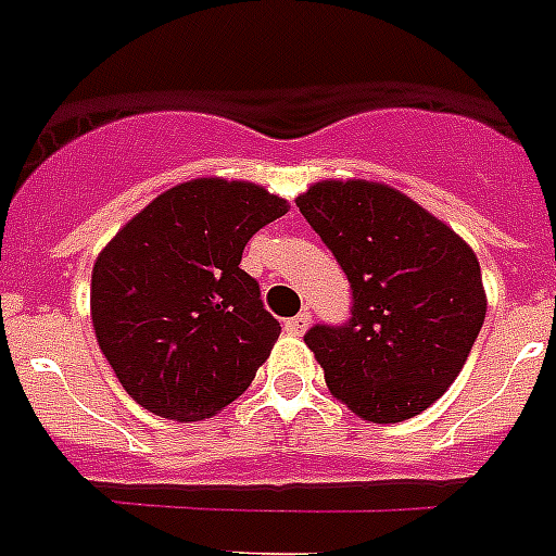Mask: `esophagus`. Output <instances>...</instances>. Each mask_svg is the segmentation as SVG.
<instances>
[{
    "label": "esophagus",
    "instance_id": "esophagus-1",
    "mask_svg": "<svg viewBox=\"0 0 556 556\" xmlns=\"http://www.w3.org/2000/svg\"><path fill=\"white\" fill-rule=\"evenodd\" d=\"M308 326H312V314L301 312L298 317H289V320L283 323V331L292 333V337H301V333H306Z\"/></svg>",
    "mask_w": 556,
    "mask_h": 556
}]
</instances>
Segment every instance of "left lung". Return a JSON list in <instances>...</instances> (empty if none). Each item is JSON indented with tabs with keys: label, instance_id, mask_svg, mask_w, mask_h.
Instances as JSON below:
<instances>
[{
	"label": "left lung",
	"instance_id": "obj_1",
	"mask_svg": "<svg viewBox=\"0 0 556 556\" xmlns=\"http://www.w3.org/2000/svg\"><path fill=\"white\" fill-rule=\"evenodd\" d=\"M294 203L353 289L351 320L306 333L328 390L372 424L420 415L454 384L481 331L479 258L384 184L323 180Z\"/></svg>",
	"mask_w": 556,
	"mask_h": 556
}]
</instances>
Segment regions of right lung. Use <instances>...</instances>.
<instances>
[{
	"instance_id": "right-lung-1",
	"label": "right lung",
	"mask_w": 556,
	"mask_h": 556,
	"mask_svg": "<svg viewBox=\"0 0 556 556\" xmlns=\"http://www.w3.org/2000/svg\"><path fill=\"white\" fill-rule=\"evenodd\" d=\"M287 211L248 180L198 178L159 194L97 255L91 323L136 404L203 420L248 390L281 323L239 262Z\"/></svg>"
}]
</instances>
